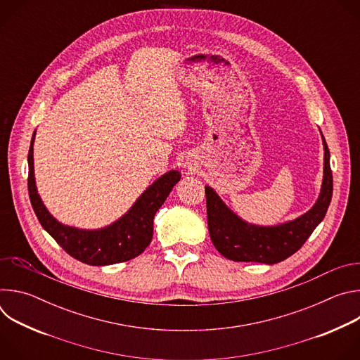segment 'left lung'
<instances>
[{"mask_svg":"<svg viewBox=\"0 0 360 360\" xmlns=\"http://www.w3.org/2000/svg\"><path fill=\"white\" fill-rule=\"evenodd\" d=\"M322 139L325 162L319 198L312 210L293 221L276 226L248 224L226 207L211 186H205L210 235L215 248L225 258L235 262H261L274 265L289 258L312 235L326 215L333 192V178L329 161L330 153L323 135Z\"/></svg>","mask_w":360,"mask_h":360,"instance_id":"1","label":"left lung"}]
</instances>
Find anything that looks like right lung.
<instances>
[{
    "mask_svg": "<svg viewBox=\"0 0 360 360\" xmlns=\"http://www.w3.org/2000/svg\"><path fill=\"white\" fill-rule=\"evenodd\" d=\"M34 136L35 132L28 150V193L42 228L68 255L86 265H114L141 255L152 239L153 217L181 179V174L169 171L158 178L136 199L132 208L110 226L94 231L67 226L46 211L38 195L34 178Z\"/></svg>",
    "mask_w": 360,
    "mask_h": 360,
    "instance_id": "1",
    "label": "right lung"
}]
</instances>
